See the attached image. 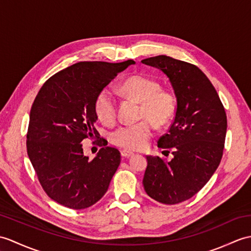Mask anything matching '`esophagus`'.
<instances>
[{
	"label": "esophagus",
	"instance_id": "esophagus-1",
	"mask_svg": "<svg viewBox=\"0 0 251 251\" xmlns=\"http://www.w3.org/2000/svg\"><path fill=\"white\" fill-rule=\"evenodd\" d=\"M121 155H122V157H123V158H128V157L132 156V155H133V153H132V152H130V151L123 150V151H121Z\"/></svg>",
	"mask_w": 251,
	"mask_h": 251
}]
</instances>
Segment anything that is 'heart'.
I'll return each mask as SVG.
<instances>
[{
  "mask_svg": "<svg viewBox=\"0 0 251 251\" xmlns=\"http://www.w3.org/2000/svg\"><path fill=\"white\" fill-rule=\"evenodd\" d=\"M120 92L140 102V118L149 119L158 126L168 123L176 113V102L172 93L160 89L157 81L145 75H136L127 78L120 85ZM94 110L103 124H112L115 121L116 98L109 87L99 91L95 98ZM149 121L143 120L136 124L120 126L111 132L110 140L113 144L126 150H142L153 136V125Z\"/></svg>",
  "mask_w": 251,
  "mask_h": 251,
  "instance_id": "obj_1",
  "label": "heart"
}]
</instances>
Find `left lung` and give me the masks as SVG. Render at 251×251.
<instances>
[{
    "instance_id": "left-lung-1",
    "label": "left lung",
    "mask_w": 251,
    "mask_h": 251,
    "mask_svg": "<svg viewBox=\"0 0 251 251\" xmlns=\"http://www.w3.org/2000/svg\"><path fill=\"white\" fill-rule=\"evenodd\" d=\"M167 75L176 97L173 123L158 147L173 158L147 156L143 186L152 199L177 204L203 188L218 168L225 148L226 114L211 81L190 63L167 55L141 61ZM169 152V151H168Z\"/></svg>"
}]
</instances>
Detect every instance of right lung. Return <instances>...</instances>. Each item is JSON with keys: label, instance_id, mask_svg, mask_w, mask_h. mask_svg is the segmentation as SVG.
Masks as SVG:
<instances>
[{"label": "right lung", "instance_id": "add662e5", "mask_svg": "<svg viewBox=\"0 0 251 251\" xmlns=\"http://www.w3.org/2000/svg\"><path fill=\"white\" fill-rule=\"evenodd\" d=\"M131 64L132 60L75 63L47 80L35 98L27 155L45 192L59 204L83 209L107 192L121 154L99 137L94 102L99 91ZM94 135L105 148L89 160L83 155L82 141Z\"/></svg>", "mask_w": 251, "mask_h": 251}]
</instances>
